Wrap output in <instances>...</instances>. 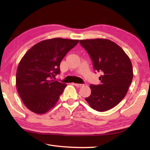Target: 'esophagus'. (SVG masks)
<instances>
[{"instance_id": "1", "label": "esophagus", "mask_w": 150, "mask_h": 150, "mask_svg": "<svg viewBox=\"0 0 150 150\" xmlns=\"http://www.w3.org/2000/svg\"><path fill=\"white\" fill-rule=\"evenodd\" d=\"M74 85L75 86H77V87H82V86H83V85H84V84H77V83H75V84H74Z\"/></svg>"}]
</instances>
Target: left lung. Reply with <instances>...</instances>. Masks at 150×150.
Returning a JSON list of instances; mask_svg holds the SVG:
<instances>
[{
    "label": "left lung",
    "mask_w": 150,
    "mask_h": 150,
    "mask_svg": "<svg viewBox=\"0 0 150 150\" xmlns=\"http://www.w3.org/2000/svg\"><path fill=\"white\" fill-rule=\"evenodd\" d=\"M80 44L90 56L95 70L101 72L100 84H91V95L85 98L98 111L113 108L126 96L133 79L129 57L113 41L104 39L81 40Z\"/></svg>",
    "instance_id": "left-lung-1"
}]
</instances>
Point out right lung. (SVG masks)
Here are the masks:
<instances>
[{"label": "right lung", "instance_id": "right-lung-1", "mask_svg": "<svg viewBox=\"0 0 150 150\" xmlns=\"http://www.w3.org/2000/svg\"><path fill=\"white\" fill-rule=\"evenodd\" d=\"M79 40L47 39L28 51L18 66L16 86L25 106L37 114L55 106L66 84L53 77L60 74V64Z\"/></svg>", "mask_w": 150, "mask_h": 150}]
</instances>
